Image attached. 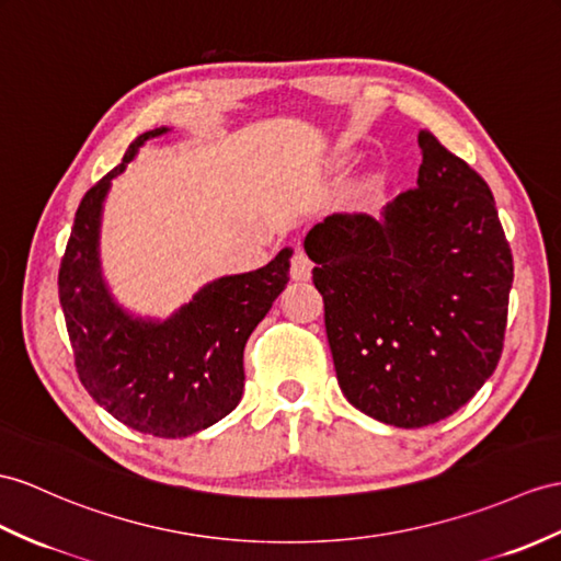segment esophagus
<instances>
[{
	"mask_svg": "<svg viewBox=\"0 0 561 561\" xmlns=\"http://www.w3.org/2000/svg\"><path fill=\"white\" fill-rule=\"evenodd\" d=\"M311 268H313L311 259L302 250H297L295 256H293V264H290V276L295 280H309L311 278Z\"/></svg>",
	"mask_w": 561,
	"mask_h": 561,
	"instance_id": "1",
	"label": "esophagus"
}]
</instances>
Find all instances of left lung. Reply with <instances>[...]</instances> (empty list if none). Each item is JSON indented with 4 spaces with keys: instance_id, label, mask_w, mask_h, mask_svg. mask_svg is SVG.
I'll list each match as a JSON object with an SVG mask.
<instances>
[{
    "instance_id": "8db88e82",
    "label": "left lung",
    "mask_w": 561,
    "mask_h": 561,
    "mask_svg": "<svg viewBox=\"0 0 561 561\" xmlns=\"http://www.w3.org/2000/svg\"><path fill=\"white\" fill-rule=\"evenodd\" d=\"M416 187L374 218L333 214L305 250L352 407L398 428L455 414L493 376L514 264L488 183L419 133Z\"/></svg>"
}]
</instances>
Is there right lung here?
Wrapping results in <instances>:
<instances>
[{
    "label": "right lung",
    "instance_id": "obj_1",
    "mask_svg": "<svg viewBox=\"0 0 561 561\" xmlns=\"http://www.w3.org/2000/svg\"><path fill=\"white\" fill-rule=\"evenodd\" d=\"M163 133L169 128L135 138L80 202L59 268V302L78 378L92 400L133 431L187 438L238 407L244 343L288 285L293 250L256 271L207 283L163 321L123 309L102 276L104 199L138 149Z\"/></svg>",
    "mask_w": 561,
    "mask_h": 561
}]
</instances>
